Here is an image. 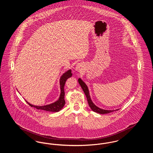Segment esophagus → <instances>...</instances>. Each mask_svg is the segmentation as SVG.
<instances>
[{
  "instance_id": "34e87169",
  "label": "esophagus",
  "mask_w": 153,
  "mask_h": 153,
  "mask_svg": "<svg viewBox=\"0 0 153 153\" xmlns=\"http://www.w3.org/2000/svg\"><path fill=\"white\" fill-rule=\"evenodd\" d=\"M83 68H84L83 64L82 63H79L76 66V70L78 72H80L83 70Z\"/></svg>"
}]
</instances>
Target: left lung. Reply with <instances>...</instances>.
<instances>
[{
	"mask_svg": "<svg viewBox=\"0 0 153 153\" xmlns=\"http://www.w3.org/2000/svg\"><path fill=\"white\" fill-rule=\"evenodd\" d=\"M79 81V83L80 84V86L82 88L84 92L85 93V94L86 95V97L87 98L88 102V104L90 107V108H91V109L96 112L98 114H108L109 112H113L114 111H111V110H105V109H102L99 107H97V106H96L95 104L93 103V102H92L91 99V97H90V96H89V91H88V89L87 86V85L85 84V82H84L81 79H79L78 80Z\"/></svg>",
	"mask_w": 153,
	"mask_h": 153,
	"instance_id": "1",
	"label": "left lung"
}]
</instances>
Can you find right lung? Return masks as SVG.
<instances>
[{"instance_id":"add662e5","label":"right lung","mask_w":153,"mask_h":153,"mask_svg":"<svg viewBox=\"0 0 153 153\" xmlns=\"http://www.w3.org/2000/svg\"><path fill=\"white\" fill-rule=\"evenodd\" d=\"M72 71L69 70L68 71L66 72L65 73L63 74L62 76L61 77L60 79V88H61V94L57 102L52 103L51 104L47 105H44V106H35L29 103L28 102L26 101L27 103L31 107H33L36 108V109H42V110H45L47 111H50V112H58L62 109L64 107V105L65 104V99H64V96H65V92H64V85L65 84L66 80L71 77L72 75Z\"/></svg>"}]
</instances>
